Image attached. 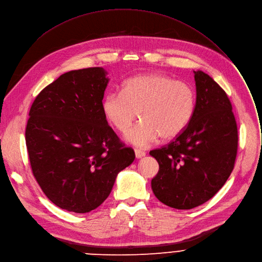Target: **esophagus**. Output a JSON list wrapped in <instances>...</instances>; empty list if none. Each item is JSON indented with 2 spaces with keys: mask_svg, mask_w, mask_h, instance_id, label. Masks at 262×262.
Listing matches in <instances>:
<instances>
[{
  "mask_svg": "<svg viewBox=\"0 0 262 262\" xmlns=\"http://www.w3.org/2000/svg\"><path fill=\"white\" fill-rule=\"evenodd\" d=\"M135 155H136V158H137V159H141V158H143L146 154H145V151H143V150L135 149Z\"/></svg>",
  "mask_w": 262,
  "mask_h": 262,
  "instance_id": "obj_1",
  "label": "esophagus"
}]
</instances>
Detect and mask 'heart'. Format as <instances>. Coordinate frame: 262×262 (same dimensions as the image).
I'll use <instances>...</instances> for the list:
<instances>
[{"label": "heart", "mask_w": 262, "mask_h": 262, "mask_svg": "<svg viewBox=\"0 0 262 262\" xmlns=\"http://www.w3.org/2000/svg\"><path fill=\"white\" fill-rule=\"evenodd\" d=\"M196 93L191 84L159 73L126 79L121 93L106 94L102 112L108 123L125 133L139 113L141 121L124 136L128 143L147 147L161 136L169 140L181 135L191 121Z\"/></svg>", "instance_id": "heart-1"}]
</instances>
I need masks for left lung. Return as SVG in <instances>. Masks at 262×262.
<instances>
[{"label": "left lung", "mask_w": 262, "mask_h": 262, "mask_svg": "<svg viewBox=\"0 0 262 262\" xmlns=\"http://www.w3.org/2000/svg\"><path fill=\"white\" fill-rule=\"evenodd\" d=\"M196 106L173 141L149 152L159 163L151 180L157 199L171 208H195L217 193L230 177L238 133L226 92L203 71H194Z\"/></svg>", "instance_id": "obj_1"}]
</instances>
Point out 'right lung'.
I'll return each mask as SVG.
<instances>
[{
  "label": "right lung",
  "instance_id": "obj_1",
  "mask_svg": "<svg viewBox=\"0 0 262 262\" xmlns=\"http://www.w3.org/2000/svg\"><path fill=\"white\" fill-rule=\"evenodd\" d=\"M106 74L99 67L70 71L37 95L29 112L32 173L46 196L70 212L99 207L135 160L102 112Z\"/></svg>",
  "mask_w": 262,
  "mask_h": 262
}]
</instances>
